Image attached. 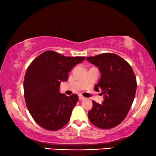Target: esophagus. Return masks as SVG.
I'll return each instance as SVG.
<instances>
[{
	"label": "esophagus",
	"mask_w": 156,
	"mask_h": 156,
	"mask_svg": "<svg viewBox=\"0 0 156 156\" xmlns=\"http://www.w3.org/2000/svg\"><path fill=\"white\" fill-rule=\"evenodd\" d=\"M78 98H79L80 101H82V100H85V99H86V98H84L83 96H82L81 94H79V95H78Z\"/></svg>",
	"instance_id": "34e87169"
}]
</instances>
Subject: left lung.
I'll return each mask as SVG.
<instances>
[{"mask_svg":"<svg viewBox=\"0 0 156 156\" xmlns=\"http://www.w3.org/2000/svg\"><path fill=\"white\" fill-rule=\"evenodd\" d=\"M87 60L101 71V79L94 89H101L104 94L103 104L92 101L89 120L101 129L114 128L124 120L133 102L137 87L135 74L130 64L114 53H102Z\"/></svg>","mask_w":156,"mask_h":156,"instance_id":"obj_1","label":"left lung"}]
</instances>
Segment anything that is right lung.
I'll return each instance as SVG.
<instances>
[{"mask_svg":"<svg viewBox=\"0 0 156 156\" xmlns=\"http://www.w3.org/2000/svg\"><path fill=\"white\" fill-rule=\"evenodd\" d=\"M84 59L48 51L28 66L23 83L25 100L31 117L42 128L53 131L69 122L78 96L61 94L60 83L67 81L73 67Z\"/></svg>","mask_w":156,"mask_h":156,"instance_id":"add662e5","label":"right lung"}]
</instances>
